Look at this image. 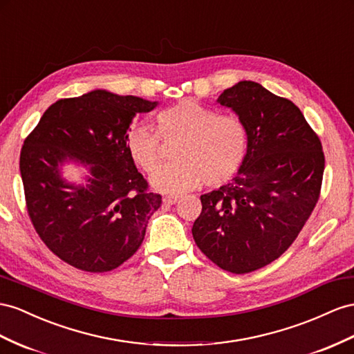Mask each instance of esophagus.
<instances>
[{"mask_svg": "<svg viewBox=\"0 0 354 354\" xmlns=\"http://www.w3.org/2000/svg\"><path fill=\"white\" fill-rule=\"evenodd\" d=\"M178 196H173V195H168V196H164V204H167V205H174V204H177L178 203Z\"/></svg>", "mask_w": 354, "mask_h": 354, "instance_id": "obj_1", "label": "esophagus"}]
</instances>
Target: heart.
Returning <instances> with one entry per match:
<instances>
[{
	"label": "heart",
	"mask_w": 354,
	"mask_h": 354,
	"mask_svg": "<svg viewBox=\"0 0 354 354\" xmlns=\"http://www.w3.org/2000/svg\"><path fill=\"white\" fill-rule=\"evenodd\" d=\"M162 138H178L173 159L151 176L150 185L159 192L181 194L196 187L223 185L240 169L247 151V132L243 122L192 101H180L156 116ZM125 147L133 164L153 173L160 164L159 140L146 123L132 125L125 136Z\"/></svg>",
	"instance_id": "1"
}]
</instances>
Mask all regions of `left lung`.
Returning <instances> with one entry per match:
<instances>
[{
  "label": "left lung",
  "mask_w": 354,
  "mask_h": 354,
  "mask_svg": "<svg viewBox=\"0 0 354 354\" xmlns=\"http://www.w3.org/2000/svg\"><path fill=\"white\" fill-rule=\"evenodd\" d=\"M217 104L247 132V151L227 185L201 195L192 234L222 270L245 274L271 263L296 240L317 204L324 171L322 142L289 100L243 80Z\"/></svg>",
  "instance_id": "left-lung-1"
}]
</instances>
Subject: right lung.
Listing matches in <instances>:
<instances>
[{
  "label": "right lung",
  "mask_w": 354,
  "mask_h": 354,
  "mask_svg": "<svg viewBox=\"0 0 354 354\" xmlns=\"http://www.w3.org/2000/svg\"><path fill=\"white\" fill-rule=\"evenodd\" d=\"M158 101L95 89L56 101L24 141L21 176L28 214L50 250L74 268L107 272L138 250L162 196L129 158L125 136L137 113ZM74 161L84 184L62 177Z\"/></svg>",
  "instance_id": "1"
}]
</instances>
